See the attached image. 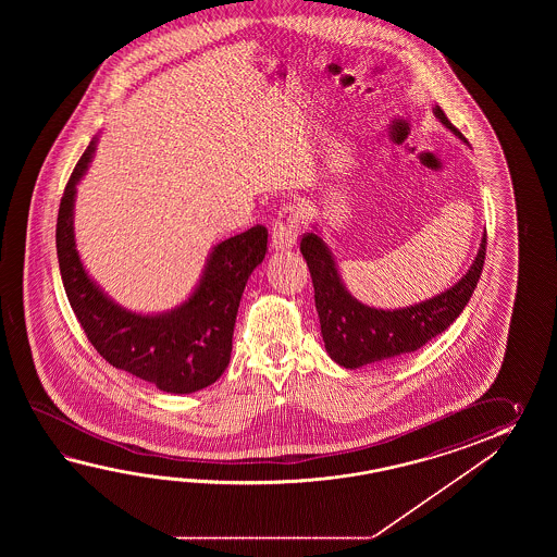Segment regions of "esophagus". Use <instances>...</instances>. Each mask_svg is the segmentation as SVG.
I'll use <instances>...</instances> for the list:
<instances>
[{
	"label": "esophagus",
	"mask_w": 557,
	"mask_h": 557,
	"mask_svg": "<svg viewBox=\"0 0 557 557\" xmlns=\"http://www.w3.org/2000/svg\"><path fill=\"white\" fill-rule=\"evenodd\" d=\"M298 223H300L298 213L293 207H283L278 211L273 225V237H271L274 250H288L295 247L298 238Z\"/></svg>",
	"instance_id": "1"
}]
</instances>
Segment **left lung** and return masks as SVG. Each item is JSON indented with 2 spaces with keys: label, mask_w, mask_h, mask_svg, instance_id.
I'll return each instance as SVG.
<instances>
[{
  "label": "left lung",
  "mask_w": 557,
  "mask_h": 557,
  "mask_svg": "<svg viewBox=\"0 0 557 557\" xmlns=\"http://www.w3.org/2000/svg\"><path fill=\"white\" fill-rule=\"evenodd\" d=\"M432 113L468 145L438 106L432 107ZM300 252L312 276L324 348L336 364L356 370L414 352L462 314L484 269L485 233L475 259L458 283L440 295L403 308L368 307L352 296L331 247L322 238L319 223H312L310 233L302 237Z\"/></svg>",
  "instance_id": "8db88e82"
}]
</instances>
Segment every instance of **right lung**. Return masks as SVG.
I'll list each match as a JSON object with an SVG mask.
<instances>
[{"label":"right lung","mask_w":557,"mask_h":557,"mask_svg":"<svg viewBox=\"0 0 557 557\" xmlns=\"http://www.w3.org/2000/svg\"><path fill=\"white\" fill-rule=\"evenodd\" d=\"M99 135L73 169L58 214V261L65 295L95 350L111 367L169 394H193L221 379L231 360L240 296L267 255L269 231H249L216 243L190 295L171 310L121 307L87 273L75 243L77 185L94 161Z\"/></svg>","instance_id":"1"}]
</instances>
